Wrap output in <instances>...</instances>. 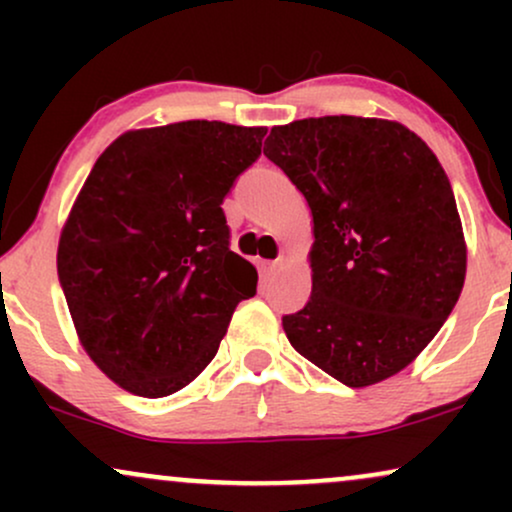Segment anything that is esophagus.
Wrapping results in <instances>:
<instances>
[{"instance_id":"34e87169","label":"esophagus","mask_w":512,"mask_h":512,"mask_svg":"<svg viewBox=\"0 0 512 512\" xmlns=\"http://www.w3.org/2000/svg\"><path fill=\"white\" fill-rule=\"evenodd\" d=\"M281 262H284V260H281V257H279V260H274V262H267V267H264V274H274L276 272V269H279V264Z\"/></svg>"}]
</instances>
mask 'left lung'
<instances>
[{
	"mask_svg": "<svg viewBox=\"0 0 512 512\" xmlns=\"http://www.w3.org/2000/svg\"><path fill=\"white\" fill-rule=\"evenodd\" d=\"M264 156L313 214V291L284 315L298 354L368 387L407 368L455 308L467 245L436 154L392 120L327 115L272 127Z\"/></svg>",
	"mask_w": 512,
	"mask_h": 512,
	"instance_id": "left-lung-1",
	"label": "left lung"
}]
</instances>
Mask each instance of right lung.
Returning a JSON list of instances; mask_svg holds the SVG:
<instances>
[{
	"label": "right lung",
	"instance_id": "obj_1",
	"mask_svg": "<svg viewBox=\"0 0 512 512\" xmlns=\"http://www.w3.org/2000/svg\"><path fill=\"white\" fill-rule=\"evenodd\" d=\"M264 134L216 120L129 129L88 173L57 274L81 346L122 390L156 399L190 385L255 296L221 204Z\"/></svg>",
	"mask_w": 512,
	"mask_h": 512
}]
</instances>
